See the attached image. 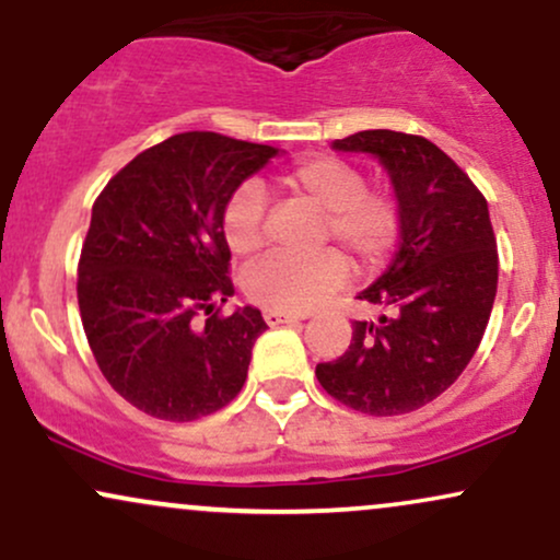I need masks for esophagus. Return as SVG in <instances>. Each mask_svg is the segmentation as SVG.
I'll list each match as a JSON object with an SVG mask.
<instances>
[{
    "label": "esophagus",
    "mask_w": 560,
    "mask_h": 560,
    "mask_svg": "<svg viewBox=\"0 0 560 560\" xmlns=\"http://www.w3.org/2000/svg\"><path fill=\"white\" fill-rule=\"evenodd\" d=\"M266 316V324L268 326H279V324H298V320L305 318V313H289V311H266L262 313Z\"/></svg>",
    "instance_id": "34e87169"
}]
</instances>
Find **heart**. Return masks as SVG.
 <instances>
[{
    "label": "heart",
    "instance_id": "b5f03b06",
    "mask_svg": "<svg viewBox=\"0 0 560 560\" xmlns=\"http://www.w3.org/2000/svg\"><path fill=\"white\" fill-rule=\"evenodd\" d=\"M281 191L318 210V244L339 242L363 271H374L389 258L402 231L397 197L382 186H365L363 171L337 155L294 160L276 176ZM229 249L253 258L266 244V195L258 182H244L229 197L221 215ZM347 260L337 249H320L311 258L268 255L244 276V292L268 311L305 313L347 281Z\"/></svg>",
    "mask_w": 560,
    "mask_h": 560
}]
</instances>
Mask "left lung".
<instances>
[{
  "label": "left lung",
  "instance_id": "left-lung-1",
  "mask_svg": "<svg viewBox=\"0 0 560 560\" xmlns=\"http://www.w3.org/2000/svg\"><path fill=\"white\" fill-rule=\"evenodd\" d=\"M337 150L371 152L389 171L402 210L400 247L358 300L387 307L355 320L350 347L316 376L334 400L400 416L440 397L485 337L498 292V242L487 199L440 147L416 133L358 131Z\"/></svg>",
  "mask_w": 560,
  "mask_h": 560
}]
</instances>
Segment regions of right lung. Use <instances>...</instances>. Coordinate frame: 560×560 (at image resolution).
I'll return each instance as SVG.
<instances>
[{
  "label": "right lung",
  "instance_id": "obj_1",
  "mask_svg": "<svg viewBox=\"0 0 560 560\" xmlns=\"http://www.w3.org/2000/svg\"><path fill=\"white\" fill-rule=\"evenodd\" d=\"M276 147L186 131L139 152L94 199L79 311L102 376L141 413L195 421L240 395L260 311L234 294L221 215Z\"/></svg>",
  "mask_w": 560,
  "mask_h": 560
}]
</instances>
